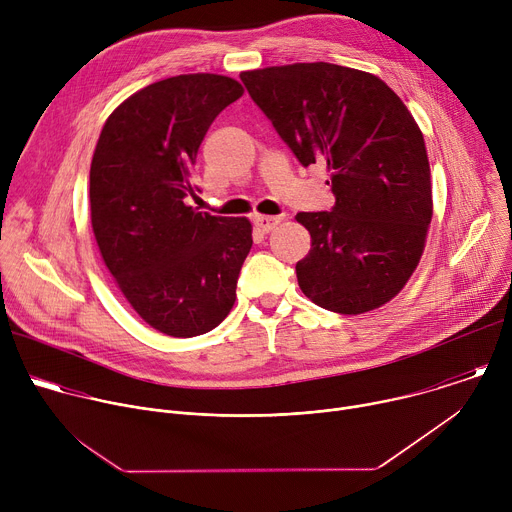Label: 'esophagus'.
<instances>
[{"instance_id": "esophagus-1", "label": "esophagus", "mask_w": 512, "mask_h": 512, "mask_svg": "<svg viewBox=\"0 0 512 512\" xmlns=\"http://www.w3.org/2000/svg\"><path fill=\"white\" fill-rule=\"evenodd\" d=\"M281 223L279 216H263V214H255L253 216V225L257 231L261 233H269L271 229H275V225Z\"/></svg>"}]
</instances>
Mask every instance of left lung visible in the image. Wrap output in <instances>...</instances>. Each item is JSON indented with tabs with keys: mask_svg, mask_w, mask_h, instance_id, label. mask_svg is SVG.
Masks as SVG:
<instances>
[{
	"mask_svg": "<svg viewBox=\"0 0 512 512\" xmlns=\"http://www.w3.org/2000/svg\"><path fill=\"white\" fill-rule=\"evenodd\" d=\"M241 81L298 162L330 172L334 206L296 216L312 237L296 263L306 298L348 316L393 300L431 223L425 141L403 101L379 77L330 62L247 70Z\"/></svg>",
	"mask_w": 512,
	"mask_h": 512,
	"instance_id": "left-lung-1",
	"label": "left lung"
}]
</instances>
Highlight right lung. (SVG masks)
<instances>
[{
  "mask_svg": "<svg viewBox=\"0 0 512 512\" xmlns=\"http://www.w3.org/2000/svg\"><path fill=\"white\" fill-rule=\"evenodd\" d=\"M243 87L221 75H180L123 101L107 119L91 162V223L111 275L152 328L192 338L231 312L251 251L247 218L186 204L200 188V143Z\"/></svg>",
  "mask_w": 512,
  "mask_h": 512,
  "instance_id": "obj_1",
  "label": "right lung"
}]
</instances>
